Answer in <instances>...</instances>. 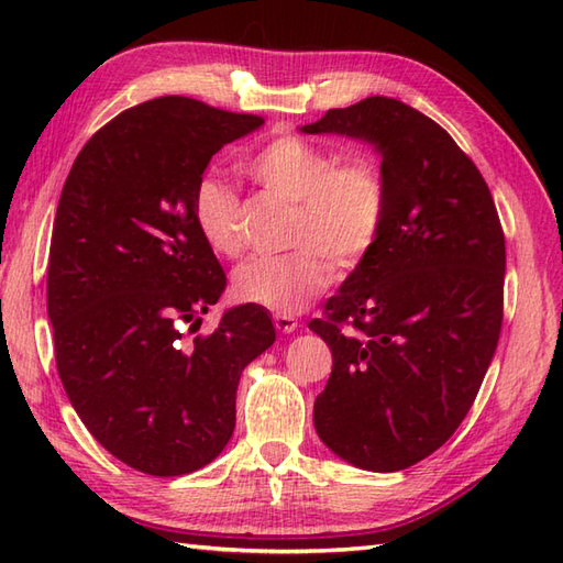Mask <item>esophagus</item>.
Listing matches in <instances>:
<instances>
[{
    "instance_id": "34e87169",
    "label": "esophagus",
    "mask_w": 563,
    "mask_h": 563,
    "mask_svg": "<svg viewBox=\"0 0 563 563\" xmlns=\"http://www.w3.org/2000/svg\"><path fill=\"white\" fill-rule=\"evenodd\" d=\"M273 324L280 333H290L297 329V319L292 314H273Z\"/></svg>"
}]
</instances>
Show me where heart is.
Masks as SVG:
<instances>
[{
	"label": "heart",
	"instance_id": "heart-1",
	"mask_svg": "<svg viewBox=\"0 0 563 563\" xmlns=\"http://www.w3.org/2000/svg\"><path fill=\"white\" fill-rule=\"evenodd\" d=\"M242 172L268 196L292 202L285 236L292 249L239 266L232 280L239 300L300 312L329 288L333 268L353 271L375 249L387 220V181L367 154L339 157L321 142L285 133L249 152ZM194 222L212 254H244V208L234 188L200 178Z\"/></svg>",
	"mask_w": 563,
	"mask_h": 563
}]
</instances>
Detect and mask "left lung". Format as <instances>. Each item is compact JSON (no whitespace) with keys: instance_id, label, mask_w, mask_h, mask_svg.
I'll use <instances>...</instances> for the list:
<instances>
[{"instance_id":"1","label":"left lung","mask_w":563,"mask_h":563,"mask_svg":"<svg viewBox=\"0 0 563 563\" xmlns=\"http://www.w3.org/2000/svg\"><path fill=\"white\" fill-rule=\"evenodd\" d=\"M302 130L382 154L385 227L309 329L333 355L319 438L363 470L399 472L445 445L479 394L504 324V227L476 164L411 106L369 97Z\"/></svg>"}]
</instances>
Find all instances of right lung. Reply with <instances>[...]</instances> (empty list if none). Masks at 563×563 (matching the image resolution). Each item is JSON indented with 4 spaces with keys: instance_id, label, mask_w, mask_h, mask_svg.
<instances>
[{
    "instance_id": "add662e5",
    "label": "right lung",
    "mask_w": 563,
    "mask_h": 563,
    "mask_svg": "<svg viewBox=\"0 0 563 563\" xmlns=\"http://www.w3.org/2000/svg\"><path fill=\"white\" fill-rule=\"evenodd\" d=\"M254 113L162 97L89 137L57 202L47 258L55 363L81 423L115 460L181 476L230 442L242 369L273 345L266 309L200 317L227 275L196 230L194 188Z\"/></svg>"
}]
</instances>
